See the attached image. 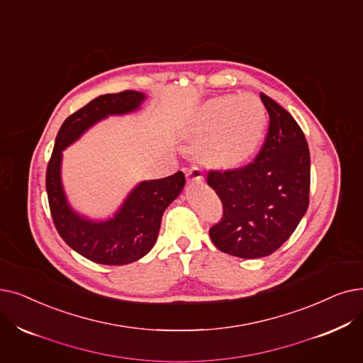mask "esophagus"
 <instances>
[{"label": "esophagus", "mask_w": 363, "mask_h": 363, "mask_svg": "<svg viewBox=\"0 0 363 363\" xmlns=\"http://www.w3.org/2000/svg\"><path fill=\"white\" fill-rule=\"evenodd\" d=\"M186 179L190 184H201L203 182V172L200 167H191L186 172Z\"/></svg>", "instance_id": "obj_1"}]
</instances>
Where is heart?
Masks as SVG:
<instances>
[{"instance_id": "obj_1", "label": "heart", "mask_w": 363, "mask_h": 363, "mask_svg": "<svg viewBox=\"0 0 363 363\" xmlns=\"http://www.w3.org/2000/svg\"><path fill=\"white\" fill-rule=\"evenodd\" d=\"M269 114L254 96L225 94L204 102L194 114L191 132L203 140L201 160L220 169H235L254 157L265 138Z\"/></svg>"}]
</instances>
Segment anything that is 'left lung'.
<instances>
[{
  "mask_svg": "<svg viewBox=\"0 0 363 363\" xmlns=\"http://www.w3.org/2000/svg\"><path fill=\"white\" fill-rule=\"evenodd\" d=\"M270 128L250 164L211 170L208 185L223 201L224 215L209 231L213 245L228 255L269 257L285 243L308 208L310 151L294 117L261 93Z\"/></svg>",
  "mask_w": 363,
  "mask_h": 363,
  "instance_id": "1",
  "label": "left lung"
}]
</instances>
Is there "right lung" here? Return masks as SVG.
<instances>
[{
    "label": "right lung",
    "mask_w": 363,
    "mask_h": 363,
    "mask_svg": "<svg viewBox=\"0 0 363 363\" xmlns=\"http://www.w3.org/2000/svg\"><path fill=\"white\" fill-rule=\"evenodd\" d=\"M145 99L147 94L143 91L125 90L90 101L62 124L47 166L45 190L57 233L68 246L96 264L124 265L145 257L159 238L166 208L184 190L185 177L177 172L167 178L140 181L113 216L91 219L71 206L64 190V150L99 121L138 111Z\"/></svg>",
    "instance_id": "obj_1"
}]
</instances>
